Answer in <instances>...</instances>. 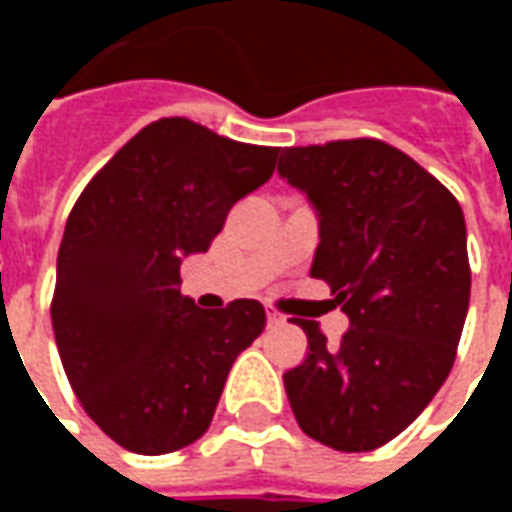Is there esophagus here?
Returning <instances> with one entry per match:
<instances>
[{"label": "esophagus", "instance_id": "esophagus-1", "mask_svg": "<svg viewBox=\"0 0 512 512\" xmlns=\"http://www.w3.org/2000/svg\"><path fill=\"white\" fill-rule=\"evenodd\" d=\"M266 318H268V326H279V323H285V315L277 310H268Z\"/></svg>", "mask_w": 512, "mask_h": 512}]
</instances>
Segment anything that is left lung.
Returning <instances> with one entry per match:
<instances>
[{
    "mask_svg": "<svg viewBox=\"0 0 512 512\" xmlns=\"http://www.w3.org/2000/svg\"><path fill=\"white\" fill-rule=\"evenodd\" d=\"M279 175L321 219L310 274L351 321L285 373L299 428L340 452H370L422 414L447 381L469 310L466 222L450 189L381 139L285 147Z\"/></svg>",
    "mask_w": 512,
    "mask_h": 512,
    "instance_id": "obj_1",
    "label": "left lung"
}]
</instances>
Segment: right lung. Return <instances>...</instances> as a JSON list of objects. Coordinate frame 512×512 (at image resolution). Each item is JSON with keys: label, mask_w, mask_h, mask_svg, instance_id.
Masks as SVG:
<instances>
[{"label": "right lung", "mask_w": 512, "mask_h": 512, "mask_svg": "<svg viewBox=\"0 0 512 512\" xmlns=\"http://www.w3.org/2000/svg\"><path fill=\"white\" fill-rule=\"evenodd\" d=\"M279 147L244 145L186 117L131 136L73 205L51 299L65 376L120 447L164 455L208 430L235 356L266 329L255 299L200 310L180 260L205 252Z\"/></svg>", "instance_id": "1"}]
</instances>
